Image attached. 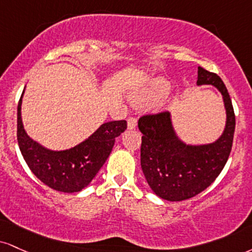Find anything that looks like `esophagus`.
I'll use <instances>...</instances> for the list:
<instances>
[{
  "instance_id": "esophagus-1",
  "label": "esophagus",
  "mask_w": 252,
  "mask_h": 252,
  "mask_svg": "<svg viewBox=\"0 0 252 252\" xmlns=\"http://www.w3.org/2000/svg\"><path fill=\"white\" fill-rule=\"evenodd\" d=\"M137 126V118L136 117H129L128 118V128L129 129H135Z\"/></svg>"
}]
</instances>
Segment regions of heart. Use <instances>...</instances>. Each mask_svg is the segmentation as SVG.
Masks as SVG:
<instances>
[{"mask_svg":"<svg viewBox=\"0 0 252 252\" xmlns=\"http://www.w3.org/2000/svg\"><path fill=\"white\" fill-rule=\"evenodd\" d=\"M169 92V83L164 80H155L150 84L149 89L145 90L137 97L139 102H154L164 97Z\"/></svg>","mask_w":252,"mask_h":252,"instance_id":"b5f03b06","label":"heart"}]
</instances>
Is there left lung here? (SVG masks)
<instances>
[{"mask_svg":"<svg viewBox=\"0 0 252 252\" xmlns=\"http://www.w3.org/2000/svg\"><path fill=\"white\" fill-rule=\"evenodd\" d=\"M197 84H211L222 93L226 126L215 143L187 145L176 136L169 111L139 117L143 134L141 166L153 191L166 201H184L198 195L218 177L229 158L235 134V113L222 78L198 66Z\"/></svg>","mask_w":252,"mask_h":252,"instance_id":"8db88e82","label":"left lung"}]
</instances>
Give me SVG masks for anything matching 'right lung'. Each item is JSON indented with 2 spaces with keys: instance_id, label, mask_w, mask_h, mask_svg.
I'll list each match as a JSON object with an SVG mask.
<instances>
[{
  "instance_id": "1",
  "label": "right lung",
  "mask_w": 252,
  "mask_h": 252,
  "mask_svg": "<svg viewBox=\"0 0 252 252\" xmlns=\"http://www.w3.org/2000/svg\"><path fill=\"white\" fill-rule=\"evenodd\" d=\"M22 96L17 105V142L29 169L51 189L61 192L81 191L105 163L113 150L115 139L126 129V121L102 124L89 138L76 147L64 151H51L32 141L23 129L21 120Z\"/></svg>"
}]
</instances>
